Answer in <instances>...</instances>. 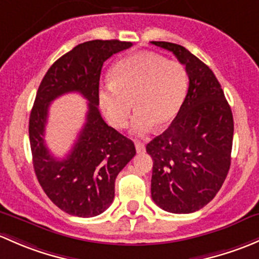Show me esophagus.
<instances>
[{
    "instance_id": "esophagus-1",
    "label": "esophagus",
    "mask_w": 259,
    "mask_h": 259,
    "mask_svg": "<svg viewBox=\"0 0 259 259\" xmlns=\"http://www.w3.org/2000/svg\"><path fill=\"white\" fill-rule=\"evenodd\" d=\"M136 151H137V153H143V152L146 151V146L145 143L142 142H136Z\"/></svg>"
}]
</instances>
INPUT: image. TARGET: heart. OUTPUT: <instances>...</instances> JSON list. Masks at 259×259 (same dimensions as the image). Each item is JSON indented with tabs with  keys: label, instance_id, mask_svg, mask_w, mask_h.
<instances>
[{
	"label": "heart",
	"instance_id": "b5f03b06",
	"mask_svg": "<svg viewBox=\"0 0 259 259\" xmlns=\"http://www.w3.org/2000/svg\"><path fill=\"white\" fill-rule=\"evenodd\" d=\"M110 82L98 92L107 121L124 128L135 105L132 132L146 135L154 124L163 128L175 119L186 98L188 76L178 61H167L153 52H136L112 67Z\"/></svg>",
	"mask_w": 259,
	"mask_h": 259
}]
</instances>
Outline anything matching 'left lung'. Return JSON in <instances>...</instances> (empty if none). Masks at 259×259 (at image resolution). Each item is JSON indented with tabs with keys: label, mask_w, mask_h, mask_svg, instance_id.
<instances>
[{
	"label": "left lung",
	"mask_w": 259,
	"mask_h": 259,
	"mask_svg": "<svg viewBox=\"0 0 259 259\" xmlns=\"http://www.w3.org/2000/svg\"><path fill=\"white\" fill-rule=\"evenodd\" d=\"M186 66L189 86L180 112L146 149L153 159L151 194L170 213H192L209 203L231 166L233 116L214 73L180 45L152 41Z\"/></svg>",
	"instance_id": "1"
}]
</instances>
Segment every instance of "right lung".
<instances>
[{"instance_id":"right-lung-1","label":"right lung","mask_w":259,"mask_h":259,"mask_svg":"<svg viewBox=\"0 0 259 259\" xmlns=\"http://www.w3.org/2000/svg\"><path fill=\"white\" fill-rule=\"evenodd\" d=\"M131 46L118 39L78 45L51 66L37 91L28 126L34 173L47 197L68 214L95 217L105 212L114 198L117 175L136 154L132 141L108 126L98 111L103 63ZM70 92L83 95L89 110L71 152L58 160L44 143V130L50 102Z\"/></svg>"}]
</instances>
